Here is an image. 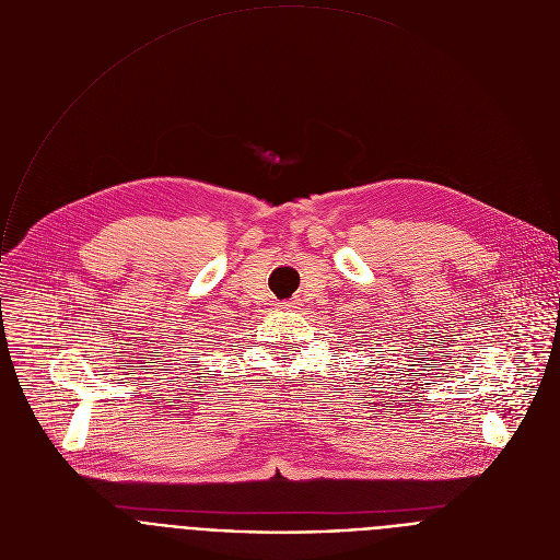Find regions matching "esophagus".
<instances>
[{
    "instance_id": "34e87169",
    "label": "esophagus",
    "mask_w": 560,
    "mask_h": 560,
    "mask_svg": "<svg viewBox=\"0 0 560 560\" xmlns=\"http://www.w3.org/2000/svg\"><path fill=\"white\" fill-rule=\"evenodd\" d=\"M285 305H288V307H296V303H294V301H288Z\"/></svg>"
}]
</instances>
